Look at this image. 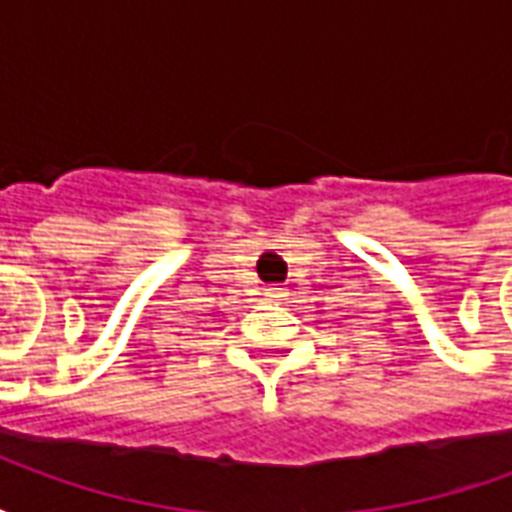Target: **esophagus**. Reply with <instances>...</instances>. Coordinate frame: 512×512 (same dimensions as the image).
<instances>
[{
    "mask_svg": "<svg viewBox=\"0 0 512 512\" xmlns=\"http://www.w3.org/2000/svg\"><path fill=\"white\" fill-rule=\"evenodd\" d=\"M266 296H268V299L277 301V299H282L285 293H282V288H268V290H266Z\"/></svg>",
    "mask_w": 512,
    "mask_h": 512,
    "instance_id": "obj_1",
    "label": "esophagus"
}]
</instances>
